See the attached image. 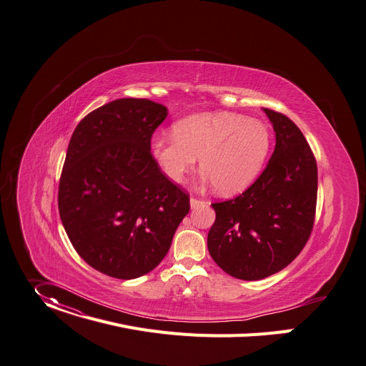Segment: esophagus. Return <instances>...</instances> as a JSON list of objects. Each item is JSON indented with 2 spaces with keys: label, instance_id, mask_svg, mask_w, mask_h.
<instances>
[{
  "label": "esophagus",
  "instance_id": "obj_1",
  "mask_svg": "<svg viewBox=\"0 0 366 366\" xmlns=\"http://www.w3.org/2000/svg\"><path fill=\"white\" fill-rule=\"evenodd\" d=\"M204 202L203 200H200V198H197V197H191L189 198V204H191V207L192 209H195V207H198L200 204H203Z\"/></svg>",
  "mask_w": 366,
  "mask_h": 366
}]
</instances>
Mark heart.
I'll return each instance as SVG.
<instances>
[{
	"mask_svg": "<svg viewBox=\"0 0 366 366\" xmlns=\"http://www.w3.org/2000/svg\"><path fill=\"white\" fill-rule=\"evenodd\" d=\"M174 136H156L152 154L164 175L182 182L200 157L202 171L224 195L247 188L270 150L262 122L232 112H204L174 124Z\"/></svg>",
	"mask_w": 366,
	"mask_h": 366,
	"instance_id": "b5f03b06",
	"label": "heart"
}]
</instances>
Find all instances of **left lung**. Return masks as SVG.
I'll return each mask as SVG.
<instances>
[{"label":"left lung","instance_id":"1","mask_svg":"<svg viewBox=\"0 0 366 366\" xmlns=\"http://www.w3.org/2000/svg\"><path fill=\"white\" fill-rule=\"evenodd\" d=\"M276 147L262 174L238 197L213 203L209 230L212 258L241 280L269 277L289 265L307 245L315 220L318 172L314 153L296 124L264 108Z\"/></svg>","mask_w":366,"mask_h":366}]
</instances>
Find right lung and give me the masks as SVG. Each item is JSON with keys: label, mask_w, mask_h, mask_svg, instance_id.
Segmentation results:
<instances>
[{"label": "right lung", "mask_w": 366, "mask_h": 366, "mask_svg": "<svg viewBox=\"0 0 366 366\" xmlns=\"http://www.w3.org/2000/svg\"><path fill=\"white\" fill-rule=\"evenodd\" d=\"M168 109L117 99L76 127L58 187L59 217L77 254L107 276L129 280L168 254L189 195L164 177L150 152Z\"/></svg>", "instance_id": "add662e5"}]
</instances>
